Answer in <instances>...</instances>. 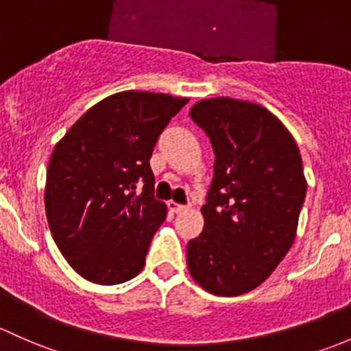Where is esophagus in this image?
Masks as SVG:
<instances>
[{"mask_svg":"<svg viewBox=\"0 0 351 351\" xmlns=\"http://www.w3.org/2000/svg\"><path fill=\"white\" fill-rule=\"evenodd\" d=\"M168 208L171 210V212H175V213H182V212H186L188 210V206L186 205H180V204H176V202H168Z\"/></svg>","mask_w":351,"mask_h":351,"instance_id":"34e87169","label":"esophagus"}]
</instances>
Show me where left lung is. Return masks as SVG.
<instances>
[{
	"mask_svg": "<svg viewBox=\"0 0 351 351\" xmlns=\"http://www.w3.org/2000/svg\"><path fill=\"white\" fill-rule=\"evenodd\" d=\"M190 117L212 143L213 180L204 230L186 247L191 278L215 296L256 289L289 252L306 197L296 141L263 106L198 101Z\"/></svg>",
	"mask_w": 351,
	"mask_h": 351,
	"instance_id": "left-lung-1",
	"label": "left lung"
}]
</instances>
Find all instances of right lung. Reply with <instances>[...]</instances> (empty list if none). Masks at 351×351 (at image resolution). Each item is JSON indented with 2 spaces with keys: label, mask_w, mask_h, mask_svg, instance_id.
Here are the masks:
<instances>
[{
  "label": "right lung",
  "mask_w": 351,
  "mask_h": 351,
  "mask_svg": "<svg viewBox=\"0 0 351 351\" xmlns=\"http://www.w3.org/2000/svg\"><path fill=\"white\" fill-rule=\"evenodd\" d=\"M188 102L124 90L102 99L51 153L45 210L70 267L95 284L126 282L145 267L166 205L153 197L149 160L166 124ZM143 183L141 194L135 193Z\"/></svg>",
  "instance_id": "right-lung-1"
}]
</instances>
